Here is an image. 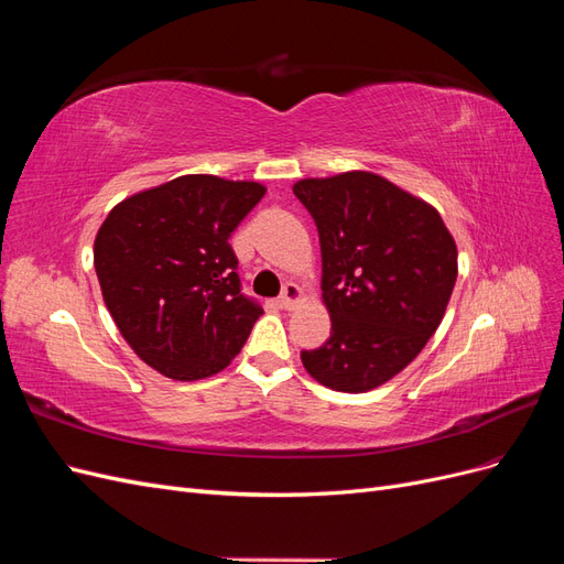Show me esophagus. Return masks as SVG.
Returning a JSON list of instances; mask_svg holds the SVG:
<instances>
[{"instance_id":"obj_1","label":"esophagus","mask_w":564,"mask_h":564,"mask_svg":"<svg viewBox=\"0 0 564 564\" xmlns=\"http://www.w3.org/2000/svg\"><path fill=\"white\" fill-rule=\"evenodd\" d=\"M303 301V292L301 286L294 284V282H286L284 289H282V296H280V303L284 311H294V305H299Z\"/></svg>"}]
</instances>
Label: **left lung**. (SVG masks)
Returning <instances> with one entry per match:
<instances>
[{
    "instance_id": "obj_1",
    "label": "left lung",
    "mask_w": 564,
    "mask_h": 564,
    "mask_svg": "<svg viewBox=\"0 0 564 564\" xmlns=\"http://www.w3.org/2000/svg\"><path fill=\"white\" fill-rule=\"evenodd\" d=\"M322 249L332 336L301 350L315 381L367 392L400 373L445 317L458 275L456 242L437 209L371 172L303 178Z\"/></svg>"
}]
</instances>
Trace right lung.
Listing matches in <instances>:
<instances>
[{"instance_id": "add662e5", "label": "right lung", "mask_w": 564, "mask_h": 564, "mask_svg": "<svg viewBox=\"0 0 564 564\" xmlns=\"http://www.w3.org/2000/svg\"><path fill=\"white\" fill-rule=\"evenodd\" d=\"M265 187L178 176L122 199L98 228L94 268L131 350L176 381L226 369L263 315L242 294L230 235Z\"/></svg>"}]
</instances>
